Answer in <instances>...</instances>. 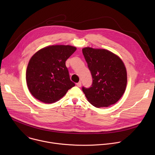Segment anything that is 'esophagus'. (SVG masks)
I'll return each instance as SVG.
<instances>
[{
    "label": "esophagus",
    "instance_id": "1",
    "mask_svg": "<svg viewBox=\"0 0 155 155\" xmlns=\"http://www.w3.org/2000/svg\"><path fill=\"white\" fill-rule=\"evenodd\" d=\"M77 86L78 87H81V81H79L78 83H77Z\"/></svg>",
    "mask_w": 155,
    "mask_h": 155
}]
</instances>
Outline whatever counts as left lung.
<instances>
[{
	"label": "left lung",
	"instance_id": "obj_1",
	"mask_svg": "<svg viewBox=\"0 0 155 155\" xmlns=\"http://www.w3.org/2000/svg\"><path fill=\"white\" fill-rule=\"evenodd\" d=\"M82 52L93 78L91 87H82L87 101L97 108L117 102L127 84L126 69L122 60L105 49L86 47Z\"/></svg>",
	"mask_w": 155,
	"mask_h": 155
}]
</instances>
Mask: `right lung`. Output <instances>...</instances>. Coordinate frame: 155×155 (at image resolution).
<instances>
[{
  "label": "right lung",
  "mask_w": 155,
  "mask_h": 155,
  "mask_svg": "<svg viewBox=\"0 0 155 155\" xmlns=\"http://www.w3.org/2000/svg\"><path fill=\"white\" fill-rule=\"evenodd\" d=\"M76 50L70 45H51L32 56L26 70V82L35 98L44 103H54L75 86L65 61Z\"/></svg>",
  "instance_id": "right-lung-1"
}]
</instances>
